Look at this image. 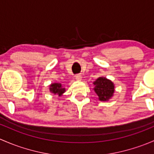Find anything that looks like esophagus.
<instances>
[{
  "label": "esophagus",
  "instance_id": "obj_1",
  "mask_svg": "<svg viewBox=\"0 0 154 154\" xmlns=\"http://www.w3.org/2000/svg\"><path fill=\"white\" fill-rule=\"evenodd\" d=\"M82 75L81 74H77V75H75V79H76L77 81H81L82 80Z\"/></svg>",
  "mask_w": 154,
  "mask_h": 154
}]
</instances>
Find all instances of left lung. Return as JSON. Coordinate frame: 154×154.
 I'll return each mask as SVG.
<instances>
[{
	"mask_svg": "<svg viewBox=\"0 0 154 154\" xmlns=\"http://www.w3.org/2000/svg\"><path fill=\"white\" fill-rule=\"evenodd\" d=\"M95 93L99 96V99L107 101L112 98L114 93V84L104 77H99L93 82Z\"/></svg>",
	"mask_w": 154,
	"mask_h": 154,
	"instance_id": "1",
	"label": "left lung"
}]
</instances>
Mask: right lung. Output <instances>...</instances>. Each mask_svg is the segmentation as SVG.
Segmentation results:
<instances>
[{"label":"right lung","mask_w":154,"mask_h":154,"mask_svg":"<svg viewBox=\"0 0 154 154\" xmlns=\"http://www.w3.org/2000/svg\"><path fill=\"white\" fill-rule=\"evenodd\" d=\"M50 91L53 94H58L61 96L65 92V88H64L60 83H53L50 85Z\"/></svg>","instance_id":"obj_1"}]
</instances>
